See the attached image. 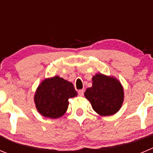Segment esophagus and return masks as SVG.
I'll list each match as a JSON object with an SVG mask.
<instances>
[{
  "instance_id": "esophagus-1",
  "label": "esophagus",
  "mask_w": 153,
  "mask_h": 153,
  "mask_svg": "<svg viewBox=\"0 0 153 153\" xmlns=\"http://www.w3.org/2000/svg\"><path fill=\"white\" fill-rule=\"evenodd\" d=\"M78 95H79V96H84V90H78Z\"/></svg>"
}]
</instances>
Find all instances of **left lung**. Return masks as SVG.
<instances>
[{
  "label": "left lung",
  "instance_id": "8db88e82",
  "mask_svg": "<svg viewBox=\"0 0 153 153\" xmlns=\"http://www.w3.org/2000/svg\"><path fill=\"white\" fill-rule=\"evenodd\" d=\"M93 85L86 90L84 96L93 109L101 116L116 114L123 105L124 91L117 78L99 73L92 78Z\"/></svg>",
  "mask_w": 153,
  "mask_h": 153
}]
</instances>
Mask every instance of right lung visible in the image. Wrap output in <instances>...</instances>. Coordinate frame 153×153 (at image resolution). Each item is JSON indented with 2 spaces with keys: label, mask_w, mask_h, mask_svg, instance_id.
I'll list each match as a JSON object with an SVG mask.
<instances>
[{
  "label": "right lung",
  "mask_w": 153,
  "mask_h": 153,
  "mask_svg": "<svg viewBox=\"0 0 153 153\" xmlns=\"http://www.w3.org/2000/svg\"><path fill=\"white\" fill-rule=\"evenodd\" d=\"M77 95L72 83L57 75L41 82L35 93L34 102L41 115L56 119L66 113L69 99Z\"/></svg>",
  "instance_id": "1"
}]
</instances>
